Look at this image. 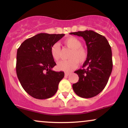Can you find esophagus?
Here are the masks:
<instances>
[{
    "instance_id": "esophagus-1",
    "label": "esophagus",
    "mask_w": 128,
    "mask_h": 128,
    "mask_svg": "<svg viewBox=\"0 0 128 128\" xmlns=\"http://www.w3.org/2000/svg\"><path fill=\"white\" fill-rule=\"evenodd\" d=\"M70 74V73H65V76H68Z\"/></svg>"
}]
</instances>
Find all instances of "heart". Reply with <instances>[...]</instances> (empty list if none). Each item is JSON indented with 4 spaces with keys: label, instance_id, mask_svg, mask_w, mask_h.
Listing matches in <instances>:
<instances>
[{
    "label": "heart",
    "instance_id": "b5f03b06",
    "mask_svg": "<svg viewBox=\"0 0 128 128\" xmlns=\"http://www.w3.org/2000/svg\"><path fill=\"white\" fill-rule=\"evenodd\" d=\"M64 44L72 49L69 54L68 60L62 61L57 64V68L61 71L70 72L75 69L79 62L82 64L87 58V52L82 47L80 41L74 36H70L64 41ZM61 48L58 43L54 44L50 48V54L55 61H58L61 56Z\"/></svg>",
    "mask_w": 128,
    "mask_h": 128
}]
</instances>
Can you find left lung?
I'll use <instances>...</instances> for the list:
<instances>
[{
    "instance_id": "left-lung-1",
    "label": "left lung",
    "mask_w": 128,
    "mask_h": 128,
    "mask_svg": "<svg viewBox=\"0 0 128 128\" xmlns=\"http://www.w3.org/2000/svg\"><path fill=\"white\" fill-rule=\"evenodd\" d=\"M70 34L82 36L87 46V58L83 68L74 72L79 76V80L73 84V90L83 98L96 96L106 86L112 72L111 46L105 36L93 30L71 32Z\"/></svg>"
}]
</instances>
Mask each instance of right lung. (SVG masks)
<instances>
[{
    "instance_id": "obj_1",
    "label": "right lung",
    "mask_w": 128,
    "mask_h": 128,
    "mask_svg": "<svg viewBox=\"0 0 128 128\" xmlns=\"http://www.w3.org/2000/svg\"><path fill=\"white\" fill-rule=\"evenodd\" d=\"M64 36L40 33L26 40L17 49V77L25 92L36 99L54 96L64 78V72L52 70L56 64L50 54L51 46Z\"/></svg>"
}]
</instances>
